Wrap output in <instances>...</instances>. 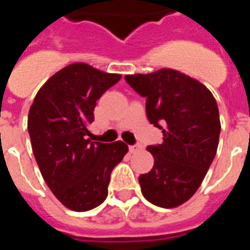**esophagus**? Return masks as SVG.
<instances>
[{"label": "esophagus", "mask_w": 250, "mask_h": 250, "mask_svg": "<svg viewBox=\"0 0 250 250\" xmlns=\"http://www.w3.org/2000/svg\"><path fill=\"white\" fill-rule=\"evenodd\" d=\"M129 150H130V152H138V151H140V150H143V145H140V144L130 145Z\"/></svg>", "instance_id": "1"}]
</instances>
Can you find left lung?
<instances>
[{"label": "left lung", "instance_id": "1", "mask_svg": "<svg viewBox=\"0 0 250 250\" xmlns=\"http://www.w3.org/2000/svg\"><path fill=\"white\" fill-rule=\"evenodd\" d=\"M125 80L146 99L147 120L163 131V143L146 147L155 161L139 176L141 193L158 207H179L198 190L216 154L220 120L215 99L207 86L171 68L126 75Z\"/></svg>", "mask_w": 250, "mask_h": 250}]
</instances>
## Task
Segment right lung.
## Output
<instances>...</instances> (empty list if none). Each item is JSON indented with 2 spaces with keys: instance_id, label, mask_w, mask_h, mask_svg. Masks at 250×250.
Returning <instances> with one entry per match:
<instances>
[{
  "instance_id": "add662e5",
  "label": "right lung",
  "mask_w": 250,
  "mask_h": 250,
  "mask_svg": "<svg viewBox=\"0 0 250 250\" xmlns=\"http://www.w3.org/2000/svg\"><path fill=\"white\" fill-rule=\"evenodd\" d=\"M121 75L76 62L60 70L39 90L27 129L43 180L66 208L87 211L107 196L110 175L129 147L123 141H91L96 101Z\"/></svg>"
}]
</instances>
